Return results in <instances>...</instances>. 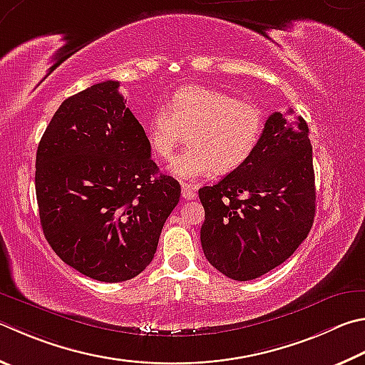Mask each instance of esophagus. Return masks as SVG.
<instances>
[{
	"label": "esophagus",
	"mask_w": 365,
	"mask_h": 365,
	"mask_svg": "<svg viewBox=\"0 0 365 365\" xmlns=\"http://www.w3.org/2000/svg\"><path fill=\"white\" fill-rule=\"evenodd\" d=\"M182 196L187 201H191L196 197V188L191 187V185H182Z\"/></svg>",
	"instance_id": "34e87169"
}]
</instances>
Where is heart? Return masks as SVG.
<instances>
[{
  "instance_id": "obj_1",
  "label": "heart",
  "mask_w": 365,
  "mask_h": 365,
  "mask_svg": "<svg viewBox=\"0 0 365 365\" xmlns=\"http://www.w3.org/2000/svg\"><path fill=\"white\" fill-rule=\"evenodd\" d=\"M263 130L260 105L197 84L178 88L168 108H155L145 125L150 148L163 161L174 156L188 134V148L169 168L182 182L197 180L214 170L230 174L242 168L260 145Z\"/></svg>"
}]
</instances>
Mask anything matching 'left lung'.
<instances>
[{"label": "left lung", "instance_id": "obj_1", "mask_svg": "<svg viewBox=\"0 0 365 365\" xmlns=\"http://www.w3.org/2000/svg\"><path fill=\"white\" fill-rule=\"evenodd\" d=\"M204 255L235 281L274 269L307 240L316 188L309 129L292 108L269 115L250 160L214 187H202Z\"/></svg>", "mask_w": 365, "mask_h": 365}]
</instances>
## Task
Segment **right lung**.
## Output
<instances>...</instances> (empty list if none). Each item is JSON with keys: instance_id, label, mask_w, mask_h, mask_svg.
Listing matches in <instances>:
<instances>
[{"instance_id": "add662e5", "label": "right lung", "mask_w": 365, "mask_h": 365, "mask_svg": "<svg viewBox=\"0 0 365 365\" xmlns=\"http://www.w3.org/2000/svg\"><path fill=\"white\" fill-rule=\"evenodd\" d=\"M118 88L103 81L63 101L36 151L46 240L71 268L102 282L148 267L180 200V183L158 174L147 134Z\"/></svg>"}]
</instances>
